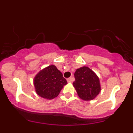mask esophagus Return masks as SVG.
<instances>
[{
    "mask_svg": "<svg viewBox=\"0 0 133 133\" xmlns=\"http://www.w3.org/2000/svg\"><path fill=\"white\" fill-rule=\"evenodd\" d=\"M72 81H73V78H72V77H70V78H69L67 79V82H68V83H72Z\"/></svg>",
    "mask_w": 133,
    "mask_h": 133,
    "instance_id": "1",
    "label": "esophagus"
}]
</instances>
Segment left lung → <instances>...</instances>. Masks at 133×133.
I'll return each instance as SVG.
<instances>
[{
  "instance_id": "1",
  "label": "left lung",
  "mask_w": 133,
  "mask_h": 133,
  "mask_svg": "<svg viewBox=\"0 0 133 133\" xmlns=\"http://www.w3.org/2000/svg\"><path fill=\"white\" fill-rule=\"evenodd\" d=\"M73 87L78 96L83 101L95 99L101 90L99 78L87 66L77 69L75 72Z\"/></svg>"
}]
</instances>
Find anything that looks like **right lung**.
Instances as JSON below:
<instances>
[{
    "label": "right lung",
    "instance_id": "1",
    "mask_svg": "<svg viewBox=\"0 0 133 133\" xmlns=\"http://www.w3.org/2000/svg\"><path fill=\"white\" fill-rule=\"evenodd\" d=\"M36 94L46 99H53L59 95L67 81L54 64L41 70L34 78Z\"/></svg>",
    "mask_w": 133,
    "mask_h": 133
}]
</instances>
